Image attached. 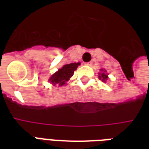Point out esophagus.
I'll return each mask as SVG.
<instances>
[{
	"label": "esophagus",
	"mask_w": 149,
	"mask_h": 149,
	"mask_svg": "<svg viewBox=\"0 0 149 149\" xmlns=\"http://www.w3.org/2000/svg\"><path fill=\"white\" fill-rule=\"evenodd\" d=\"M85 65H88V66H92V65H93V62L92 61L88 62V63H85Z\"/></svg>",
	"instance_id": "34e87169"
}]
</instances>
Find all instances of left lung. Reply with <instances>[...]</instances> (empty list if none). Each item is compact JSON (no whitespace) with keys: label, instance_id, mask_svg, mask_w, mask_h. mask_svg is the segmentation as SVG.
Listing matches in <instances>:
<instances>
[{"label":"left lung","instance_id":"8db88e82","mask_svg":"<svg viewBox=\"0 0 149 149\" xmlns=\"http://www.w3.org/2000/svg\"><path fill=\"white\" fill-rule=\"evenodd\" d=\"M100 71L102 72H101V73H99V74H100L99 78H100V80H102V81H104V82H105V81L108 80V78H109L108 77V74L105 72L106 71H105V70H104V69H101Z\"/></svg>","mask_w":149,"mask_h":149}]
</instances>
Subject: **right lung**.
Returning a JSON list of instances; mask_svg holds the SVG:
<instances>
[{
    "mask_svg": "<svg viewBox=\"0 0 149 149\" xmlns=\"http://www.w3.org/2000/svg\"><path fill=\"white\" fill-rule=\"evenodd\" d=\"M80 65L81 63L78 62V63H71L64 65L61 68H60L58 71L56 72L52 75L49 79V81L53 85L58 84L59 86H63L72 77L74 71Z\"/></svg>",
    "mask_w": 149,
    "mask_h": 149,
    "instance_id": "1",
    "label": "right lung"
}]
</instances>
